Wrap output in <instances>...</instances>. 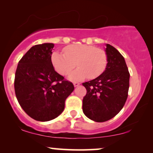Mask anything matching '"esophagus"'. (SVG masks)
I'll use <instances>...</instances> for the list:
<instances>
[{"label": "esophagus", "mask_w": 153, "mask_h": 153, "mask_svg": "<svg viewBox=\"0 0 153 153\" xmlns=\"http://www.w3.org/2000/svg\"><path fill=\"white\" fill-rule=\"evenodd\" d=\"M79 85H80V83H78V82H74V87L79 86Z\"/></svg>", "instance_id": "34e87169"}]
</instances>
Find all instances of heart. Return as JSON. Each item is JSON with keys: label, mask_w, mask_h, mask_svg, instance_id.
<instances>
[{"label": "heart", "mask_w": 153, "mask_h": 153, "mask_svg": "<svg viewBox=\"0 0 153 153\" xmlns=\"http://www.w3.org/2000/svg\"><path fill=\"white\" fill-rule=\"evenodd\" d=\"M64 53L54 51L51 62L60 74L66 76L75 67L78 69L69 75L71 81H80L88 77L95 79L102 74L107 65L106 52L91 45H74L65 48Z\"/></svg>", "instance_id": "b5f03b06"}]
</instances>
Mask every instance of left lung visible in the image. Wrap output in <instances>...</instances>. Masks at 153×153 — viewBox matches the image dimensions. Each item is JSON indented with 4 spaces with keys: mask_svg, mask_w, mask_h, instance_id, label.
<instances>
[{
    "mask_svg": "<svg viewBox=\"0 0 153 153\" xmlns=\"http://www.w3.org/2000/svg\"><path fill=\"white\" fill-rule=\"evenodd\" d=\"M105 52V70L97 78L83 83L87 91L83 99V112L98 123L110 120L120 111L129 86V73L124 57L108 44H106Z\"/></svg>",
    "mask_w": 153,
    "mask_h": 153,
    "instance_id": "obj_1",
    "label": "left lung"
}]
</instances>
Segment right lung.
Returning a JSON list of instances; mask_svg holds the SVG:
<instances>
[{
  "mask_svg": "<svg viewBox=\"0 0 153 153\" xmlns=\"http://www.w3.org/2000/svg\"><path fill=\"white\" fill-rule=\"evenodd\" d=\"M53 43L33 46L19 62L14 91L20 106L30 118L46 122L57 118L72 93V83L65 81L51 62Z\"/></svg>",
  "mask_w": 153,
  "mask_h": 153,
  "instance_id": "obj_1",
  "label": "right lung"
}]
</instances>
